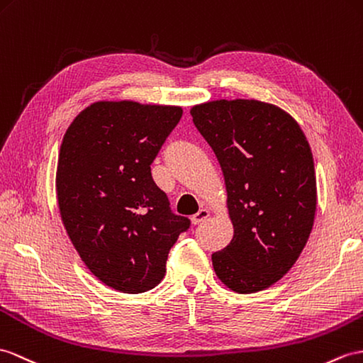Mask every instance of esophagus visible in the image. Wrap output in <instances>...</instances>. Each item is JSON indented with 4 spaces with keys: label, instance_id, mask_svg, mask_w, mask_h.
<instances>
[{
    "label": "esophagus",
    "instance_id": "34e87169",
    "mask_svg": "<svg viewBox=\"0 0 363 363\" xmlns=\"http://www.w3.org/2000/svg\"><path fill=\"white\" fill-rule=\"evenodd\" d=\"M208 217H209V211L208 209H200L196 216H192V223L199 225L201 222H205Z\"/></svg>",
    "mask_w": 363,
    "mask_h": 363
}]
</instances>
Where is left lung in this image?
Wrapping results in <instances>:
<instances>
[{"instance_id":"obj_1","label":"left lung","mask_w":363,"mask_h":363,"mask_svg":"<svg viewBox=\"0 0 363 363\" xmlns=\"http://www.w3.org/2000/svg\"><path fill=\"white\" fill-rule=\"evenodd\" d=\"M191 115L222 166L234 225L212 267L229 289L257 293L293 268L311 234V147L297 121L269 103L217 100L194 106Z\"/></svg>"}]
</instances>
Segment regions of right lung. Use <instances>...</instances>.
<instances>
[{
  "label": "right lung",
  "mask_w": 363,
  "mask_h": 363,
  "mask_svg": "<svg viewBox=\"0 0 363 363\" xmlns=\"http://www.w3.org/2000/svg\"><path fill=\"white\" fill-rule=\"evenodd\" d=\"M182 113L179 106L96 101L63 137L57 166L61 220L86 267L121 293L160 284L169 250L191 226L171 211L151 174Z\"/></svg>",
  "instance_id": "obj_1"
}]
</instances>
